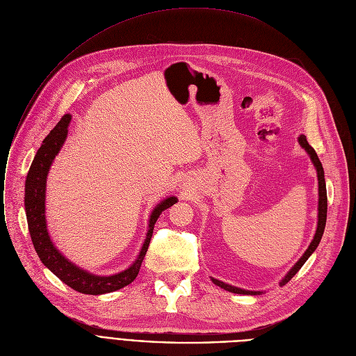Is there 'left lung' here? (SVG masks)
<instances>
[{
  "mask_svg": "<svg viewBox=\"0 0 356 356\" xmlns=\"http://www.w3.org/2000/svg\"><path fill=\"white\" fill-rule=\"evenodd\" d=\"M298 143L299 145L302 147L307 154L309 155L314 167L316 170V177H318V224H316V231H315V235H314V239L311 241L308 250L304 252V255L300 257L296 264L286 272V275L280 281V286H284L285 284H288L291 281V278L295 275V273L302 268V265L307 262V259L315 252V250L318 248V245L321 242V238L323 235V229H325V224H326V209H327V198H326V185H325V174H323V168H322V163L315 152V149L308 144L307 141V136L305 135H299L298 136ZM211 281L218 285L220 288L225 289V291H229L232 293H241V295H261L264 293L265 291H250V289H242V288H238V286H234V285H229V284H225L220 280H215V278H211Z\"/></svg>",
  "mask_w": 356,
  "mask_h": 356,
  "instance_id": "left-lung-1",
  "label": "left lung"
}]
</instances>
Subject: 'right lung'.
<instances>
[{"instance_id":"add662e5","label":"right lung","mask_w":356,"mask_h":356,"mask_svg":"<svg viewBox=\"0 0 356 356\" xmlns=\"http://www.w3.org/2000/svg\"><path fill=\"white\" fill-rule=\"evenodd\" d=\"M71 122V115L67 114L61 118V121L51 129V132L45 136L40 149L37 151L33 163L30 167L29 175L25 179V213L26 222H29L30 235L33 239V245L40 257L41 262L58 277L65 285L70 288L87 295H102L108 292L118 291L127 285H129L136 275H138L141 264L149 247L154 225L162 211L172 207L178 202L177 197H168L162 200L159 204L154 207L148 220V231L144 239L143 247L140 250L136 259L124 270L113 275H97V273L88 272L87 269L79 268L74 262H71L67 257L61 254L54 245L47 227V216H45V194H47V178L49 168L54 159L61 151L67 135L68 125Z\"/></svg>"}]
</instances>
